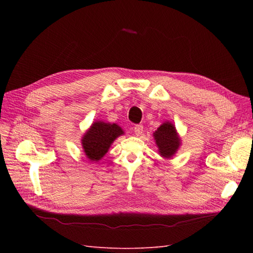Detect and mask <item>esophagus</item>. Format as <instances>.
I'll list each match as a JSON object with an SVG mask.
<instances>
[{"mask_svg":"<svg viewBox=\"0 0 253 253\" xmlns=\"http://www.w3.org/2000/svg\"><path fill=\"white\" fill-rule=\"evenodd\" d=\"M142 131H143V126L141 125H136L134 126V132L137 136H140L142 134Z\"/></svg>","mask_w":253,"mask_h":253,"instance_id":"34e87169","label":"esophagus"}]
</instances>
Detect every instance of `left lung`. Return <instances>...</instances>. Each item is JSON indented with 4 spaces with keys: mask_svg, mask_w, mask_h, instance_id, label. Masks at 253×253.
Returning a JSON list of instances; mask_svg holds the SVG:
<instances>
[{
    "mask_svg": "<svg viewBox=\"0 0 253 253\" xmlns=\"http://www.w3.org/2000/svg\"><path fill=\"white\" fill-rule=\"evenodd\" d=\"M153 137L158 148V154L166 159H171L181 145L177 129L171 121H164L153 133Z\"/></svg>",
    "mask_w": 253,
    "mask_h": 253,
    "instance_id": "left-lung-1",
    "label": "left lung"
}]
</instances>
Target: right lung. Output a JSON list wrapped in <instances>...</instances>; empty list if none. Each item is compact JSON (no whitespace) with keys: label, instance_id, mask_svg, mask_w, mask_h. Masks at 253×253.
<instances>
[{"label":"right lung","instance_id":"right-lung-1","mask_svg":"<svg viewBox=\"0 0 253 253\" xmlns=\"http://www.w3.org/2000/svg\"><path fill=\"white\" fill-rule=\"evenodd\" d=\"M125 131L117 124L94 121L81 138L84 154L91 163H98L108 153L112 143Z\"/></svg>","mask_w":253,"mask_h":253}]
</instances>
